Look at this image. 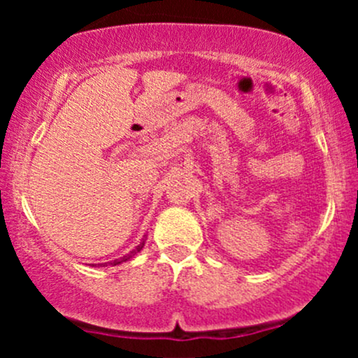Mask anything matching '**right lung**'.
I'll return each mask as SVG.
<instances>
[{
	"label": "right lung",
	"instance_id": "right-lung-1",
	"mask_svg": "<svg viewBox=\"0 0 358 358\" xmlns=\"http://www.w3.org/2000/svg\"><path fill=\"white\" fill-rule=\"evenodd\" d=\"M145 242H146V237L145 239H143L141 242H139V244L136 245V248H134L133 250H131L129 254H126V256H122V257H119V259H116V261H110V262H102V264H97V266H108V264H110V266H117V264H122V262H126V261H129L131 257H134L136 256V254L139 252V250H141L143 248H145Z\"/></svg>",
	"mask_w": 358,
	"mask_h": 358
}]
</instances>
